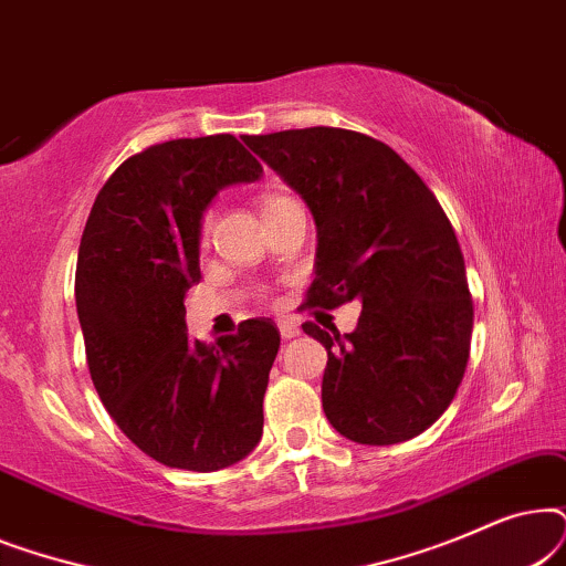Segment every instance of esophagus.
Returning a JSON list of instances; mask_svg holds the SVG:
<instances>
[{
    "mask_svg": "<svg viewBox=\"0 0 566 566\" xmlns=\"http://www.w3.org/2000/svg\"><path fill=\"white\" fill-rule=\"evenodd\" d=\"M277 329H281V337H283V339H293V337L301 335L298 324L291 322V319H281V322H277Z\"/></svg>",
    "mask_w": 566,
    "mask_h": 566,
    "instance_id": "esophagus-1",
    "label": "esophagus"
}]
</instances>
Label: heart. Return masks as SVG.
I'll return each mask as SVG.
<instances>
[{"label": "heart", "instance_id": "heart-1", "mask_svg": "<svg viewBox=\"0 0 566 566\" xmlns=\"http://www.w3.org/2000/svg\"><path fill=\"white\" fill-rule=\"evenodd\" d=\"M277 200H285L283 196H268L265 198V203H262V208H270V206H275ZM208 227H211V219H203V227H200V237H208Z\"/></svg>", "mask_w": 566, "mask_h": 566}]
</instances>
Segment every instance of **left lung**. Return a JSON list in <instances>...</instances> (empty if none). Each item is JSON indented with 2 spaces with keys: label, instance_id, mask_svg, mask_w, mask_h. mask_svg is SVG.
Here are the masks:
<instances>
[{
  "label": "left lung",
  "instance_id": "1",
  "mask_svg": "<svg viewBox=\"0 0 566 566\" xmlns=\"http://www.w3.org/2000/svg\"><path fill=\"white\" fill-rule=\"evenodd\" d=\"M316 223L306 306L358 298V327L304 324L327 350L322 407L339 436L391 446L446 412L469 360L474 304L455 231L422 177L358 130L298 128L247 136Z\"/></svg>",
  "mask_w": 566,
  "mask_h": 566
}]
</instances>
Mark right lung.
Masks as SVG:
<instances>
[{"instance_id":"1","label":"right lung","mask_w":566,"mask_h":566,"mask_svg":"<svg viewBox=\"0 0 566 566\" xmlns=\"http://www.w3.org/2000/svg\"><path fill=\"white\" fill-rule=\"evenodd\" d=\"M260 177L231 134L175 138L123 161L84 227L74 296L92 384L130 443L169 469H227L262 438L281 332L260 316L206 345L185 332L182 304L200 281L206 208Z\"/></svg>"}]
</instances>
